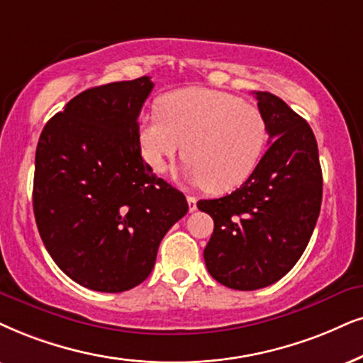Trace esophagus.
<instances>
[{
    "label": "esophagus",
    "mask_w": 363,
    "mask_h": 363,
    "mask_svg": "<svg viewBox=\"0 0 363 363\" xmlns=\"http://www.w3.org/2000/svg\"><path fill=\"white\" fill-rule=\"evenodd\" d=\"M196 203H197V199H196L194 196H187V204H189V211H191V213H194V211L197 209Z\"/></svg>",
    "instance_id": "1"
}]
</instances>
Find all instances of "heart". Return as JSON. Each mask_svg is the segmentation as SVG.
Returning <instances> with one entry per match:
<instances>
[{"mask_svg": "<svg viewBox=\"0 0 363 363\" xmlns=\"http://www.w3.org/2000/svg\"><path fill=\"white\" fill-rule=\"evenodd\" d=\"M139 142L155 172L184 154L189 181L223 194L245 184L258 167L266 127L259 110L236 95L191 86L167 94L159 113L140 117Z\"/></svg>", "mask_w": 363, "mask_h": 363, "instance_id": "1", "label": "heart"}]
</instances>
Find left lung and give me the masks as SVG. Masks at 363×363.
Masks as SVG:
<instances>
[{
	"mask_svg": "<svg viewBox=\"0 0 363 363\" xmlns=\"http://www.w3.org/2000/svg\"><path fill=\"white\" fill-rule=\"evenodd\" d=\"M256 100L272 145L240 189L197 203L214 221L204 247L208 272L241 291L269 286L290 272L308 245L322 206L313 130L277 95L256 91Z\"/></svg>",
	"mask_w": 363,
	"mask_h": 363,
	"instance_id": "left-lung-1",
	"label": "left lung"
}]
</instances>
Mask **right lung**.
Wrapping results in <instances>:
<instances>
[{"mask_svg": "<svg viewBox=\"0 0 363 363\" xmlns=\"http://www.w3.org/2000/svg\"><path fill=\"white\" fill-rule=\"evenodd\" d=\"M150 77L94 86L41 132L33 213L58 268L82 286L121 293L152 272L187 201L140 155L139 113Z\"/></svg>", "mask_w": 363, "mask_h": 363, "instance_id": "1", "label": "right lung"}]
</instances>
